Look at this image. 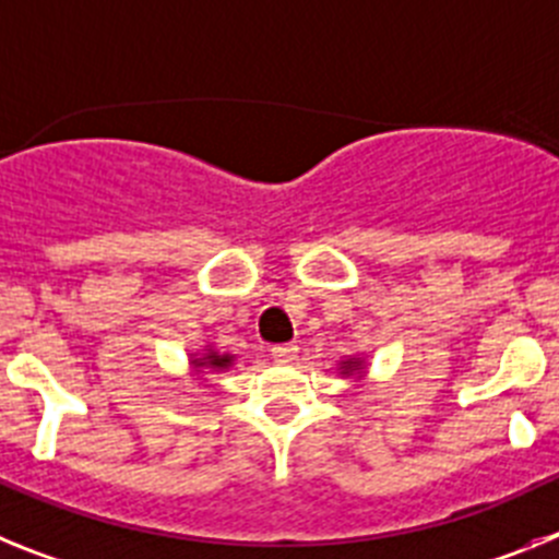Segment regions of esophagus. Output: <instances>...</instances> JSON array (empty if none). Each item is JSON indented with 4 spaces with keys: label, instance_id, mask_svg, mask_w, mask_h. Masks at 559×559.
<instances>
[{
    "label": "esophagus",
    "instance_id": "obj_1",
    "mask_svg": "<svg viewBox=\"0 0 559 559\" xmlns=\"http://www.w3.org/2000/svg\"><path fill=\"white\" fill-rule=\"evenodd\" d=\"M296 353H299V347H296V344H276V347H271V355H274V360H280V364H288V360H294Z\"/></svg>",
    "mask_w": 559,
    "mask_h": 559
}]
</instances>
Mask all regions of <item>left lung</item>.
<instances>
[{
	"label": "left lung",
	"mask_w": 559,
	"mask_h": 559,
	"mask_svg": "<svg viewBox=\"0 0 559 559\" xmlns=\"http://www.w3.org/2000/svg\"><path fill=\"white\" fill-rule=\"evenodd\" d=\"M360 360H347V364H344V372H353L355 367H358Z\"/></svg>",
	"instance_id": "obj_1"
}]
</instances>
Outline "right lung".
Wrapping results in <instances>:
<instances>
[{
  "label": "right lung",
  "instance_id": "add662e5",
  "mask_svg": "<svg viewBox=\"0 0 559 559\" xmlns=\"http://www.w3.org/2000/svg\"><path fill=\"white\" fill-rule=\"evenodd\" d=\"M195 367L204 369V367H212V369H226L231 364V355H218V353H210L204 355V358H195L192 360Z\"/></svg>",
  "mask_w": 559,
  "mask_h": 559
}]
</instances>
